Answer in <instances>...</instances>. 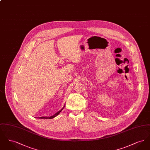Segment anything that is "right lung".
<instances>
[{
  "mask_svg": "<svg viewBox=\"0 0 150 150\" xmlns=\"http://www.w3.org/2000/svg\"><path fill=\"white\" fill-rule=\"evenodd\" d=\"M64 106H65V105H64ZM64 107H62V108L61 110H59V111H58L54 115H53V116H45V117L42 116V117H38V118H39V119H52V118H54V117H55L56 116H57V115L61 112V111L64 108Z\"/></svg>",
  "mask_w": 150,
  "mask_h": 150,
  "instance_id": "add662e5",
  "label": "right lung"
}]
</instances>
